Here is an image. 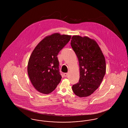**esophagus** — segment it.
<instances>
[{
	"instance_id": "obj_1",
	"label": "esophagus",
	"mask_w": 128,
	"mask_h": 128,
	"mask_svg": "<svg viewBox=\"0 0 128 128\" xmlns=\"http://www.w3.org/2000/svg\"><path fill=\"white\" fill-rule=\"evenodd\" d=\"M63 76H64L65 77H68V73H64V74H63Z\"/></svg>"
}]
</instances>
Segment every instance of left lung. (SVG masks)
<instances>
[{
    "mask_svg": "<svg viewBox=\"0 0 128 128\" xmlns=\"http://www.w3.org/2000/svg\"><path fill=\"white\" fill-rule=\"evenodd\" d=\"M70 44L78 58L80 73L79 82L72 85V90L80 98L88 96L98 89L104 76V57L97 43L88 37L74 36Z\"/></svg>",
    "mask_w": 128,
    "mask_h": 128,
    "instance_id": "1",
    "label": "left lung"
}]
</instances>
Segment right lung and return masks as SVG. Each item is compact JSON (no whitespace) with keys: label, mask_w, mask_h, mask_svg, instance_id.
Listing matches in <instances>:
<instances>
[{"label":"right lung","mask_w":128,"mask_h":128,"mask_svg":"<svg viewBox=\"0 0 128 128\" xmlns=\"http://www.w3.org/2000/svg\"><path fill=\"white\" fill-rule=\"evenodd\" d=\"M71 38L70 36L54 34L45 37L32 51L27 70L30 82L38 91L48 94L61 80L57 56Z\"/></svg>","instance_id":"add662e5"}]
</instances>
